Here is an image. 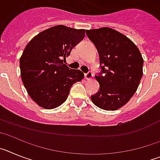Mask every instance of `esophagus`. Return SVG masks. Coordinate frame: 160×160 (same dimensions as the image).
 Returning a JSON list of instances; mask_svg holds the SVG:
<instances>
[{
  "label": "esophagus",
  "mask_w": 160,
  "mask_h": 160,
  "mask_svg": "<svg viewBox=\"0 0 160 160\" xmlns=\"http://www.w3.org/2000/svg\"><path fill=\"white\" fill-rule=\"evenodd\" d=\"M85 78L87 79H91L93 78V73L91 71H89L85 73Z\"/></svg>",
  "instance_id": "obj_1"
}]
</instances>
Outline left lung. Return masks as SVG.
Segmentation results:
<instances>
[{
    "instance_id": "left-lung-1",
    "label": "left lung",
    "mask_w": 160,
    "mask_h": 160,
    "mask_svg": "<svg viewBox=\"0 0 160 160\" xmlns=\"http://www.w3.org/2000/svg\"><path fill=\"white\" fill-rule=\"evenodd\" d=\"M86 32L97 49L101 69L95 76L99 90L91 95V100L102 110H118L138 89L142 76V55L128 37L111 28Z\"/></svg>"
}]
</instances>
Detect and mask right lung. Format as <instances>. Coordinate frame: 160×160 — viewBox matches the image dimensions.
<instances>
[{
  "label": "right lung",
  "instance_id": "obj_1",
  "mask_svg": "<svg viewBox=\"0 0 160 160\" xmlns=\"http://www.w3.org/2000/svg\"><path fill=\"white\" fill-rule=\"evenodd\" d=\"M85 37V29L56 25L38 33L20 58L22 80L38 106L53 109L66 100L71 87L84 78L79 70L64 64L72 49Z\"/></svg>",
  "mask_w": 160,
  "mask_h": 160
}]
</instances>
